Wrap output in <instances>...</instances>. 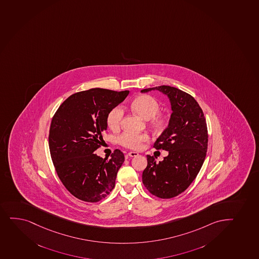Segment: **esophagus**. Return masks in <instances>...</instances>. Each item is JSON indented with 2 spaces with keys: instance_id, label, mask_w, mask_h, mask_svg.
<instances>
[{
  "instance_id": "obj_1",
  "label": "esophagus",
  "mask_w": 259,
  "mask_h": 259,
  "mask_svg": "<svg viewBox=\"0 0 259 259\" xmlns=\"http://www.w3.org/2000/svg\"><path fill=\"white\" fill-rule=\"evenodd\" d=\"M126 156L130 157H137V156H139V153L135 152V151H130V152H128Z\"/></svg>"
}]
</instances>
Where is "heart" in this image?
Listing matches in <instances>:
<instances>
[{"instance_id": "obj_1", "label": "heart", "mask_w": 259, "mask_h": 259, "mask_svg": "<svg viewBox=\"0 0 259 259\" xmlns=\"http://www.w3.org/2000/svg\"><path fill=\"white\" fill-rule=\"evenodd\" d=\"M131 108L143 119H150V125L155 131H163L168 125V118L165 114L158 113L159 102L149 95L138 96L132 102ZM123 118V110L117 107L112 109L107 116V125L111 130H117L120 126ZM149 140L148 135L144 134L125 133L118 138L119 145L126 148L140 149L144 142Z\"/></svg>"}]
</instances>
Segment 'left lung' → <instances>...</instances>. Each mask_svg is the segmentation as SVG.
<instances>
[{"instance_id":"obj_1","label":"left lung","mask_w":259,"mask_h":259,"mask_svg":"<svg viewBox=\"0 0 259 259\" xmlns=\"http://www.w3.org/2000/svg\"><path fill=\"white\" fill-rule=\"evenodd\" d=\"M151 90L166 95L171 105L169 125L153 146L169 155L158 163L153 156L147 155L142 182L152 195L169 199L185 191L200 171L207 150V127L203 111L189 94L165 85L141 92Z\"/></svg>"}]
</instances>
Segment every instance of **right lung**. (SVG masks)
I'll list each match as a JSON object with an SVG mask.
<instances>
[{
  "instance_id": "right-lung-1",
  "label": "right lung",
  "mask_w": 259,
  "mask_h": 259,
  "mask_svg": "<svg viewBox=\"0 0 259 259\" xmlns=\"http://www.w3.org/2000/svg\"><path fill=\"white\" fill-rule=\"evenodd\" d=\"M129 91L91 89L73 94L56 112L50 127L49 148L56 172L71 195L97 202L115 186L125 157L118 149L110 159L94 151L102 145L107 116L125 99Z\"/></svg>"
}]
</instances>
